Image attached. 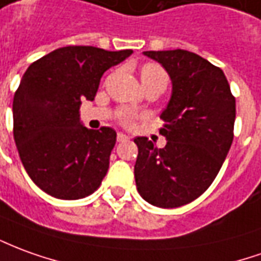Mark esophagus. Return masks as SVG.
Wrapping results in <instances>:
<instances>
[{"label": "esophagus", "instance_id": "esophagus-1", "mask_svg": "<svg viewBox=\"0 0 261 261\" xmlns=\"http://www.w3.org/2000/svg\"><path fill=\"white\" fill-rule=\"evenodd\" d=\"M127 140H130V137L124 134V133H118L117 134V141L118 143H123V141H127Z\"/></svg>", "mask_w": 261, "mask_h": 261}]
</instances>
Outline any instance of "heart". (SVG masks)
<instances>
[{
    "instance_id": "b5f03b06",
    "label": "heart",
    "mask_w": 261,
    "mask_h": 261,
    "mask_svg": "<svg viewBox=\"0 0 261 261\" xmlns=\"http://www.w3.org/2000/svg\"><path fill=\"white\" fill-rule=\"evenodd\" d=\"M148 74H155V76H164L165 77V73L162 70L161 67L156 66V65H152V63H148L143 67L141 70V76H148ZM134 114L131 112H124L121 114V121L125 123V124H131L134 121Z\"/></svg>"
}]
</instances>
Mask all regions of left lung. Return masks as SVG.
I'll use <instances>...</instances> for the list:
<instances>
[{"label": "left lung", "instance_id": "left-lung-1", "mask_svg": "<svg viewBox=\"0 0 261 261\" xmlns=\"http://www.w3.org/2000/svg\"><path fill=\"white\" fill-rule=\"evenodd\" d=\"M172 85L160 117L167 144L158 148L147 137H137L134 176L138 194L158 207L187 205L211 187L233 141L236 100L222 69L199 55L147 50Z\"/></svg>", "mask_w": 261, "mask_h": 261}]
</instances>
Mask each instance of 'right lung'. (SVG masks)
Listing matches in <instances>:
<instances>
[{
  "mask_svg": "<svg viewBox=\"0 0 261 261\" xmlns=\"http://www.w3.org/2000/svg\"><path fill=\"white\" fill-rule=\"evenodd\" d=\"M131 54L65 46L23 73L12 103L14 140L23 168L43 192L70 200L100 187L117 134L85 127L79 109L85 99L94 100L106 70Z\"/></svg>",
  "mask_w": 261,
  "mask_h": 261,
  "instance_id": "add662e5",
  "label": "right lung"
}]
</instances>
